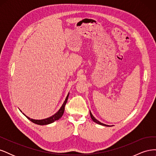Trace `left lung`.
Returning a JSON list of instances; mask_svg holds the SVG:
<instances>
[{
    "mask_svg": "<svg viewBox=\"0 0 156 156\" xmlns=\"http://www.w3.org/2000/svg\"><path fill=\"white\" fill-rule=\"evenodd\" d=\"M90 117H91L92 120L94 122H96V123H97V124H100V125L104 126H109L106 125V124H103V123H101V122H100V121H98L97 119H95V117H94V116L92 115V114L90 111Z\"/></svg>",
    "mask_w": 156,
    "mask_h": 156,
    "instance_id": "1",
    "label": "left lung"
}]
</instances>
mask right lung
Listing matches in <instances>:
<instances>
[{
  "mask_svg": "<svg viewBox=\"0 0 156 156\" xmlns=\"http://www.w3.org/2000/svg\"><path fill=\"white\" fill-rule=\"evenodd\" d=\"M68 96H69V93L68 94V96L66 97V100L64 101V102L63 103V104L62 105V107H60V109L57 112H56L55 115H53V116H51L49 118H47V119H42V120H34V119H30L29 117H28L27 116H26L24 113H23V115H24L28 119L30 120L31 122H32L34 124H36L37 125H48V124H51L53 123V122H54L56 120H59L61 117L62 116L63 114H64V108H65V105L67 103V101H68Z\"/></svg>",
  "mask_w": 156,
  "mask_h": 156,
  "instance_id": "right-lung-1",
  "label": "right lung"
}]
</instances>
